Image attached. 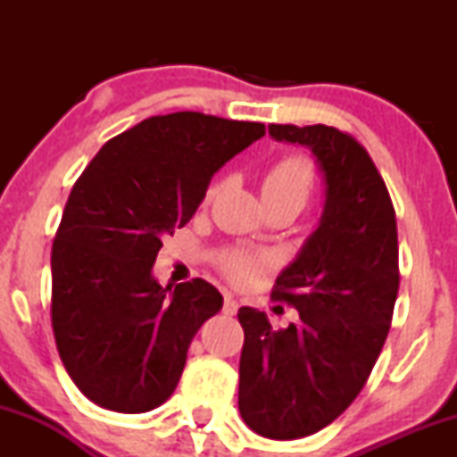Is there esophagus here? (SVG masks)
I'll list each match as a JSON object with an SVG mask.
<instances>
[{"instance_id": "esophagus-1", "label": "esophagus", "mask_w": 457, "mask_h": 457, "mask_svg": "<svg viewBox=\"0 0 457 457\" xmlns=\"http://www.w3.org/2000/svg\"><path fill=\"white\" fill-rule=\"evenodd\" d=\"M238 301L232 295H225V301H223V313L225 316H234L236 312H238Z\"/></svg>"}]
</instances>
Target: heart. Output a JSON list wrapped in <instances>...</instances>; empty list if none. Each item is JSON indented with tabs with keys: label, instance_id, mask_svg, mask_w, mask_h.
Listing matches in <instances>:
<instances>
[{
	"label": "heart",
	"instance_id": "1",
	"mask_svg": "<svg viewBox=\"0 0 457 457\" xmlns=\"http://www.w3.org/2000/svg\"><path fill=\"white\" fill-rule=\"evenodd\" d=\"M219 185H212L208 191V199L214 197ZM313 191V170L312 162L305 156H286V159L277 161L275 165L266 171L264 180H262V197H264L266 206L272 204H287L301 211L307 204L309 195ZM269 255H255L246 253V251H232L223 258V269L232 277L234 281L246 283L253 279L258 270L269 266Z\"/></svg>",
	"mask_w": 457,
	"mask_h": 457
}]
</instances>
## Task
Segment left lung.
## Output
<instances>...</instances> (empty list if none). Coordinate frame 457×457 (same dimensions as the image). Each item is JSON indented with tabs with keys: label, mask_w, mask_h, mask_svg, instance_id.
I'll use <instances>...</instances> for the list:
<instances>
[{
	"label": "left lung",
	"mask_w": 457,
	"mask_h": 457,
	"mask_svg": "<svg viewBox=\"0 0 457 457\" xmlns=\"http://www.w3.org/2000/svg\"><path fill=\"white\" fill-rule=\"evenodd\" d=\"M269 135L312 150L324 206L272 290L296 309L298 322L272 328L264 312L238 309V411L260 436L295 440L333 423L378 359L400 287L397 225L385 180L348 133L270 124Z\"/></svg>",
	"instance_id": "8db88e82"
}]
</instances>
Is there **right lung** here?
Segmentation results:
<instances>
[{"label":"right lung","mask_w":457,"mask_h":457,"mask_svg":"<svg viewBox=\"0 0 457 457\" xmlns=\"http://www.w3.org/2000/svg\"><path fill=\"white\" fill-rule=\"evenodd\" d=\"M264 133L260 122L197 112L154 115L109 139L75 182L51 251V322L87 400L129 414L170 400L223 296L204 279L162 287L152 266L212 176Z\"/></svg>","instance_id":"right-lung-1"}]
</instances>
